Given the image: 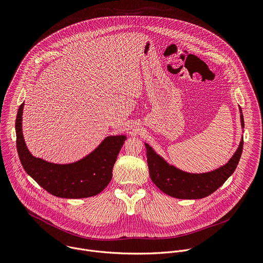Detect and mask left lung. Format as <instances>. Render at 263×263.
Listing matches in <instances>:
<instances>
[{
	"label": "left lung",
	"mask_w": 263,
	"mask_h": 263,
	"mask_svg": "<svg viewBox=\"0 0 263 263\" xmlns=\"http://www.w3.org/2000/svg\"><path fill=\"white\" fill-rule=\"evenodd\" d=\"M239 112L241 129L243 132L245 122L240 107ZM144 145L146 148L149 177L158 189L165 195L176 199L197 200L203 199L214 193L234 173L242 153L243 136H241L235 153L226 164L216 170L200 174L189 173L176 167L156 153L151 145L146 142H144Z\"/></svg>",
	"instance_id": "left-lung-1"
}]
</instances>
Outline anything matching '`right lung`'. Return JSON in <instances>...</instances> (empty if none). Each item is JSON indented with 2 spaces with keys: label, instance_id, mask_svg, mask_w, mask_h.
<instances>
[{
  "label": "right lung",
  "instance_id": "obj_1",
  "mask_svg": "<svg viewBox=\"0 0 263 263\" xmlns=\"http://www.w3.org/2000/svg\"><path fill=\"white\" fill-rule=\"evenodd\" d=\"M24 103L16 122V148L26 173L51 195L64 199L97 196L112 179V168L127 136L109 135L83 158L69 163H54L31 154L23 134Z\"/></svg>",
  "mask_w": 263,
  "mask_h": 263
}]
</instances>
